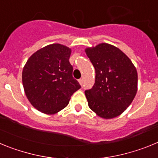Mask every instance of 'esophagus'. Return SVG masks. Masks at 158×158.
<instances>
[{
  "mask_svg": "<svg viewBox=\"0 0 158 158\" xmlns=\"http://www.w3.org/2000/svg\"><path fill=\"white\" fill-rule=\"evenodd\" d=\"M78 81H79V83L81 84V85H83V78H81V79H79V80H78Z\"/></svg>",
  "mask_w": 158,
  "mask_h": 158,
  "instance_id": "1",
  "label": "esophagus"
}]
</instances>
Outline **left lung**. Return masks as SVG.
<instances>
[{
	"instance_id": "obj_1",
	"label": "left lung",
	"mask_w": 158,
	"mask_h": 158,
	"mask_svg": "<svg viewBox=\"0 0 158 158\" xmlns=\"http://www.w3.org/2000/svg\"><path fill=\"white\" fill-rule=\"evenodd\" d=\"M85 52L96 72L94 85L85 92L89 107L101 118H115L136 95V69L123 51L107 43L89 47Z\"/></svg>"
}]
</instances>
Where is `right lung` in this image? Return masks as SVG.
<instances>
[{
    "instance_id": "obj_1",
    "label": "right lung",
    "mask_w": 158,
    "mask_h": 158,
    "mask_svg": "<svg viewBox=\"0 0 158 158\" xmlns=\"http://www.w3.org/2000/svg\"><path fill=\"white\" fill-rule=\"evenodd\" d=\"M71 50L58 43L40 49L23 67L22 81L31 104L45 114H55L69 104L81 88L73 77Z\"/></svg>"
}]
</instances>
